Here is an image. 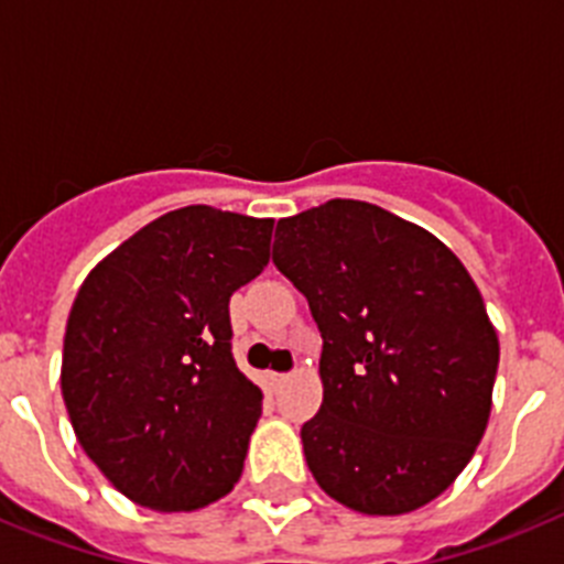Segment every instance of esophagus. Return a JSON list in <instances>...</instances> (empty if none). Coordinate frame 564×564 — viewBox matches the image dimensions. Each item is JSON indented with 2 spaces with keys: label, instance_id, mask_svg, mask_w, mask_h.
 Returning <instances> with one entry per match:
<instances>
[{
  "label": "esophagus",
  "instance_id": "1",
  "mask_svg": "<svg viewBox=\"0 0 564 564\" xmlns=\"http://www.w3.org/2000/svg\"><path fill=\"white\" fill-rule=\"evenodd\" d=\"M285 381H288L285 372H268V376H265L268 390H279V387H282V383H285Z\"/></svg>",
  "mask_w": 564,
  "mask_h": 564
}]
</instances>
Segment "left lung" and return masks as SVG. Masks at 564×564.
<instances>
[{
	"mask_svg": "<svg viewBox=\"0 0 564 564\" xmlns=\"http://www.w3.org/2000/svg\"><path fill=\"white\" fill-rule=\"evenodd\" d=\"M273 265L325 341V398L302 426L318 486L378 517L443 495L486 432L500 361L460 259L372 203L327 200L279 220Z\"/></svg>",
	"mask_w": 564,
	"mask_h": 564,
	"instance_id": "1",
	"label": "left lung"
}]
</instances>
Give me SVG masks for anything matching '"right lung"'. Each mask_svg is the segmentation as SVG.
I'll return each instance as SVG.
<instances>
[{
    "label": "right lung",
    "instance_id": "1",
    "mask_svg": "<svg viewBox=\"0 0 564 564\" xmlns=\"http://www.w3.org/2000/svg\"><path fill=\"white\" fill-rule=\"evenodd\" d=\"M273 220L186 206L84 279L62 395L87 457L123 497L197 511L242 475L262 392L231 356L228 302L271 259Z\"/></svg>",
    "mask_w": 564,
    "mask_h": 564
}]
</instances>
